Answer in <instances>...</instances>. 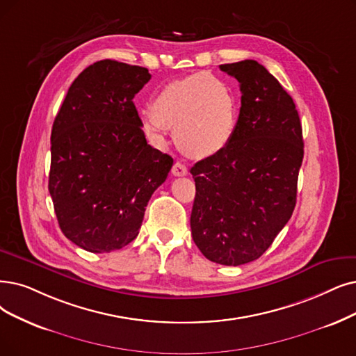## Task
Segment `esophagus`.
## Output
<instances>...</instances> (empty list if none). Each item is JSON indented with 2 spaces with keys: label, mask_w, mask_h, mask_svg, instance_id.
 I'll list each match as a JSON object with an SVG mask.
<instances>
[{
  "label": "esophagus",
  "mask_w": 356,
  "mask_h": 356,
  "mask_svg": "<svg viewBox=\"0 0 356 356\" xmlns=\"http://www.w3.org/2000/svg\"><path fill=\"white\" fill-rule=\"evenodd\" d=\"M188 174V169L187 166L181 163V162H175L172 166V175L175 177H186Z\"/></svg>",
  "instance_id": "obj_1"
}]
</instances>
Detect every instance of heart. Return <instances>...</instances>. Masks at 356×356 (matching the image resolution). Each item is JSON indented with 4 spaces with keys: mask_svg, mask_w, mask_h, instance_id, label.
<instances>
[{
    "mask_svg": "<svg viewBox=\"0 0 356 356\" xmlns=\"http://www.w3.org/2000/svg\"><path fill=\"white\" fill-rule=\"evenodd\" d=\"M150 109L140 118L145 133L162 143L166 130L174 129L177 146L195 159L220 153L236 129V95L229 83L210 73L165 84Z\"/></svg>",
    "mask_w": 356,
    "mask_h": 356,
    "instance_id": "obj_1",
    "label": "heart"
}]
</instances>
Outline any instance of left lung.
Wrapping results in <instances>:
<instances>
[{"instance_id":"8db88e82","label":"left lung","mask_w":356,"mask_h":356,"mask_svg":"<svg viewBox=\"0 0 356 356\" xmlns=\"http://www.w3.org/2000/svg\"><path fill=\"white\" fill-rule=\"evenodd\" d=\"M239 81L235 133L220 153L191 168V234L206 259L241 266L261 257L291 219L304 158L292 97L254 60L223 64Z\"/></svg>"}]
</instances>
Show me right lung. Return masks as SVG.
Returning a JSON list of instances; mask_svg holds the SVG:
<instances>
[{"instance_id": "obj_1", "label": "right lung", "mask_w": 356, "mask_h": 356, "mask_svg": "<svg viewBox=\"0 0 356 356\" xmlns=\"http://www.w3.org/2000/svg\"><path fill=\"white\" fill-rule=\"evenodd\" d=\"M150 77L145 67L97 61L73 81L55 117L49 194L63 234L89 252L131 243L174 165L147 145L133 102Z\"/></svg>"}]
</instances>
